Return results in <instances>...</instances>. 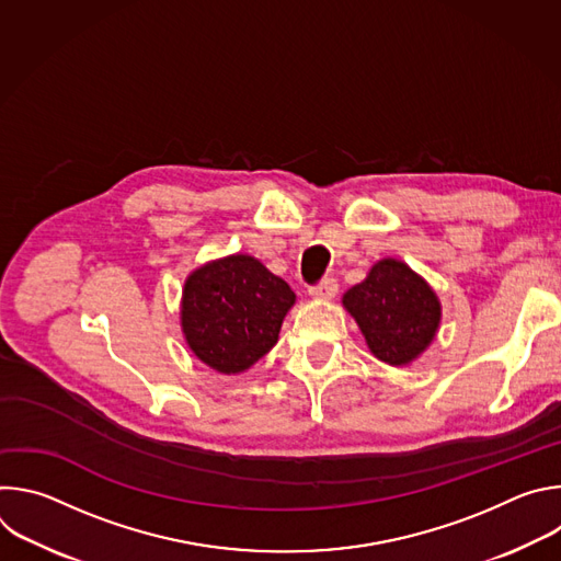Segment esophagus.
Returning a JSON list of instances; mask_svg holds the SVG:
<instances>
[{"instance_id": "1", "label": "esophagus", "mask_w": 561, "mask_h": 561, "mask_svg": "<svg viewBox=\"0 0 561 561\" xmlns=\"http://www.w3.org/2000/svg\"><path fill=\"white\" fill-rule=\"evenodd\" d=\"M337 279L335 277H327V279H322L319 284H314V286H310L308 288V295L312 297V299H333L335 295H337Z\"/></svg>"}]
</instances>
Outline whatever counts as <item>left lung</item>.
I'll use <instances>...</instances> for the list:
<instances>
[{
    "label": "left lung",
    "mask_w": 561,
    "mask_h": 561,
    "mask_svg": "<svg viewBox=\"0 0 561 561\" xmlns=\"http://www.w3.org/2000/svg\"><path fill=\"white\" fill-rule=\"evenodd\" d=\"M344 308L366 337L370 353L390 364L407 366L435 340L442 304L435 290L399 260H379L366 279L342 297Z\"/></svg>",
    "instance_id": "1"
}]
</instances>
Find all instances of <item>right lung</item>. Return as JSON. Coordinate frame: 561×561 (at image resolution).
Listing matches in <instances>:
<instances>
[{
    "label": "right lung",
    "mask_w": 561,
    "mask_h": 561,
    "mask_svg": "<svg viewBox=\"0 0 561 561\" xmlns=\"http://www.w3.org/2000/svg\"><path fill=\"white\" fill-rule=\"evenodd\" d=\"M295 293L251 255H228L195 268L182 293L188 348L217 373L237 375L275 344Z\"/></svg>",
    "instance_id": "1"
}]
</instances>
